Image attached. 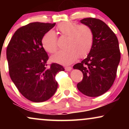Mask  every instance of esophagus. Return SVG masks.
Listing matches in <instances>:
<instances>
[{"label": "esophagus", "mask_w": 129, "mask_h": 129, "mask_svg": "<svg viewBox=\"0 0 129 129\" xmlns=\"http://www.w3.org/2000/svg\"><path fill=\"white\" fill-rule=\"evenodd\" d=\"M65 70H66V71H70L71 70H72V67H65Z\"/></svg>", "instance_id": "esophagus-1"}]
</instances>
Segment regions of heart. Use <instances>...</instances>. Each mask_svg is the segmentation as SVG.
I'll return each mask as SVG.
<instances>
[{
    "instance_id": "b5f03b06",
    "label": "heart",
    "mask_w": 129,
    "mask_h": 129,
    "mask_svg": "<svg viewBox=\"0 0 129 129\" xmlns=\"http://www.w3.org/2000/svg\"><path fill=\"white\" fill-rule=\"evenodd\" d=\"M56 29L60 37L66 38L65 47L67 48L53 56V61L69 65L74 62L78 57L84 58L90 52L94 42V34L89 26L64 22L59 23ZM42 44L47 52L51 54L55 53L58 47L55 33L52 31L46 33L42 39Z\"/></svg>"
}]
</instances>
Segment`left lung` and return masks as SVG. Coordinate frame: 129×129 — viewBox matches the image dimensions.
Segmentation results:
<instances>
[{"label": "left lung", "instance_id": "obj_1", "mask_svg": "<svg viewBox=\"0 0 129 129\" xmlns=\"http://www.w3.org/2000/svg\"><path fill=\"white\" fill-rule=\"evenodd\" d=\"M81 22L89 26L94 34V42L87 58L73 66L83 74L78 89L85 95L97 97L108 91L116 76L121 59L118 38L106 23L92 17Z\"/></svg>", "mask_w": 129, "mask_h": 129}]
</instances>
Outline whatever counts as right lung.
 I'll return each instance as SVG.
<instances>
[{"instance_id": "right-lung-1", "label": "right lung", "mask_w": 129, "mask_h": 129, "mask_svg": "<svg viewBox=\"0 0 129 129\" xmlns=\"http://www.w3.org/2000/svg\"><path fill=\"white\" fill-rule=\"evenodd\" d=\"M56 23L33 22L17 29L7 48L10 78L25 98L35 103L47 101L56 92L57 73L63 67L52 63L47 67L48 56L42 44L46 33Z\"/></svg>"}]
</instances>
